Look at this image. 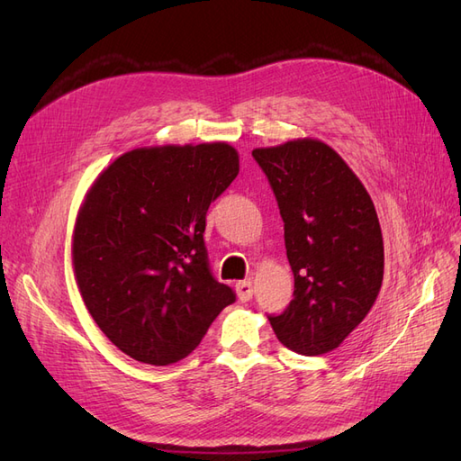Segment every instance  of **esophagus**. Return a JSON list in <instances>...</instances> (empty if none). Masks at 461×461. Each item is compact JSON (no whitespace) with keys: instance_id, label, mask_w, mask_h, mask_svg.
Wrapping results in <instances>:
<instances>
[{"instance_id":"1","label":"esophagus","mask_w":461,"mask_h":461,"mask_svg":"<svg viewBox=\"0 0 461 461\" xmlns=\"http://www.w3.org/2000/svg\"><path fill=\"white\" fill-rule=\"evenodd\" d=\"M236 294H239L240 302H248L249 298L254 296V286L249 281H240L236 283Z\"/></svg>"}]
</instances>
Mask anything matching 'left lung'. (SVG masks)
Segmentation results:
<instances>
[{
    "instance_id": "1",
    "label": "left lung",
    "mask_w": 461,
    "mask_h": 461,
    "mask_svg": "<svg viewBox=\"0 0 461 461\" xmlns=\"http://www.w3.org/2000/svg\"><path fill=\"white\" fill-rule=\"evenodd\" d=\"M285 222L294 300L271 315L276 339L302 356L339 348L379 296L384 249L361 180L325 142L298 138L256 148Z\"/></svg>"
}]
</instances>
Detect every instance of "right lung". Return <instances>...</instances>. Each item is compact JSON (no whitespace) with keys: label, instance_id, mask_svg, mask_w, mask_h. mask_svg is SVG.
Wrapping results in <instances>:
<instances>
[{"label":"right lung","instance_id":"1","mask_svg":"<svg viewBox=\"0 0 461 461\" xmlns=\"http://www.w3.org/2000/svg\"><path fill=\"white\" fill-rule=\"evenodd\" d=\"M240 171L227 142L122 153L78 209L73 269L97 327L149 366L185 359L236 296L209 271L205 213Z\"/></svg>","mask_w":461,"mask_h":461}]
</instances>
